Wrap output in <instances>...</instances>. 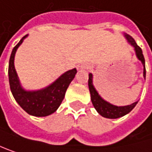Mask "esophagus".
Listing matches in <instances>:
<instances>
[{
	"mask_svg": "<svg viewBox=\"0 0 152 152\" xmlns=\"http://www.w3.org/2000/svg\"><path fill=\"white\" fill-rule=\"evenodd\" d=\"M80 69H88V66H86V65L80 66Z\"/></svg>",
	"mask_w": 152,
	"mask_h": 152,
	"instance_id": "esophagus-1",
	"label": "esophagus"
}]
</instances>
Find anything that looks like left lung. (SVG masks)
<instances>
[{
    "label": "left lung",
    "mask_w": 152,
    "mask_h": 152,
    "mask_svg": "<svg viewBox=\"0 0 152 152\" xmlns=\"http://www.w3.org/2000/svg\"><path fill=\"white\" fill-rule=\"evenodd\" d=\"M124 36H125L126 39L127 40V42L134 47L136 57L142 64V66H143V78L145 79V77H146L145 60H144V56L142 55V48L136 44L135 40L132 38L130 35H128L126 34H124ZM88 88H89V92H90L91 101H92V104H93L95 109L96 110V112L101 116H103L104 118H120V117H123V116L126 115L134 108V106L138 103V102H134V103H133L131 104H128V105L117 106V105H113L111 103L105 101L98 94L97 90L96 89V88H95V86L93 84V74L92 73L88 74Z\"/></svg>",
    "instance_id": "1"
}]
</instances>
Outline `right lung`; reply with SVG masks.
Wrapping results in <instances>:
<instances>
[{
  "label": "right lung",
  "instance_id": "add662e5",
  "mask_svg": "<svg viewBox=\"0 0 152 152\" xmlns=\"http://www.w3.org/2000/svg\"><path fill=\"white\" fill-rule=\"evenodd\" d=\"M27 36L28 34L21 39L11 52L9 63L10 87L15 100L24 111L32 116L46 117L54 113L60 106L70 83L77 73V70L74 68L65 72L44 88L39 90L25 89L16 72L14 60L18 47Z\"/></svg>",
  "mask_w": 152,
  "mask_h": 152
}]
</instances>
